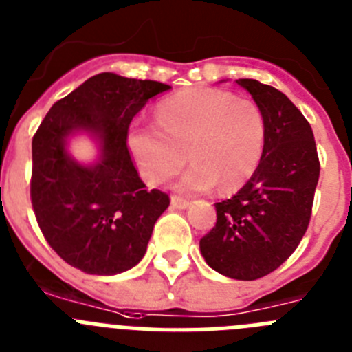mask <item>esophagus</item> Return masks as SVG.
Here are the masks:
<instances>
[{
    "mask_svg": "<svg viewBox=\"0 0 352 352\" xmlns=\"http://www.w3.org/2000/svg\"><path fill=\"white\" fill-rule=\"evenodd\" d=\"M170 204H173L174 208H178V210H185V208H188L190 201L179 197V195H173V197H170Z\"/></svg>",
    "mask_w": 352,
    "mask_h": 352,
    "instance_id": "esophagus-1",
    "label": "esophagus"
}]
</instances>
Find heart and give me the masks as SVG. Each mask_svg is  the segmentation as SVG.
I'll return each instance as SVG.
<instances>
[{"instance_id": "heart-1", "label": "heart", "mask_w": 352, "mask_h": 352, "mask_svg": "<svg viewBox=\"0 0 352 352\" xmlns=\"http://www.w3.org/2000/svg\"><path fill=\"white\" fill-rule=\"evenodd\" d=\"M266 142V121L250 98L211 88L174 93L157 105V123L133 125L129 149L149 185L169 182L186 162H194L179 179L186 192L219 185L232 192L250 179Z\"/></svg>"}]
</instances>
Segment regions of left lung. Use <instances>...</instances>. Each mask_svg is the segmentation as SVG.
Returning a JSON list of instances; mask_svg holds the SVG:
<instances>
[{"label": "left lung", "mask_w": 352, "mask_h": 352, "mask_svg": "<svg viewBox=\"0 0 352 352\" xmlns=\"http://www.w3.org/2000/svg\"><path fill=\"white\" fill-rule=\"evenodd\" d=\"M236 82L263 111L266 142L243 188L214 204L217 223L199 247L214 272L257 280L287 261L307 232L321 164L310 123L284 93L256 79Z\"/></svg>", "instance_id": "8db88e82"}]
</instances>
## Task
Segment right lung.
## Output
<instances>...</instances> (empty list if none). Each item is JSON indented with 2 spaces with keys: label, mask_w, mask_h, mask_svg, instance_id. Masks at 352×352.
I'll return each mask as SVG.
<instances>
[{
  "label": "right lung",
  "mask_w": 352,
  "mask_h": 352,
  "mask_svg": "<svg viewBox=\"0 0 352 352\" xmlns=\"http://www.w3.org/2000/svg\"><path fill=\"white\" fill-rule=\"evenodd\" d=\"M167 89L157 80L104 72L56 102L33 135L36 222L52 250L80 272L116 275L133 268L169 206L166 192L146 188L126 146L133 116ZM77 131L101 144V158L91 166L67 155V138Z\"/></svg>",
  "instance_id": "add662e5"
}]
</instances>
